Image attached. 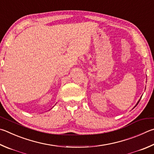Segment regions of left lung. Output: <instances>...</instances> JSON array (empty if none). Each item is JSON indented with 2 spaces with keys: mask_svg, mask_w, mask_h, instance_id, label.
<instances>
[{
  "mask_svg": "<svg viewBox=\"0 0 154 154\" xmlns=\"http://www.w3.org/2000/svg\"><path fill=\"white\" fill-rule=\"evenodd\" d=\"M139 101H140V99H139V101H138V102H137V104H136V105H135V106H137V104H138V103H139ZM135 107H134V108H135Z\"/></svg>",
  "mask_w": 154,
  "mask_h": 154,
  "instance_id": "1",
  "label": "left lung"
}]
</instances>
